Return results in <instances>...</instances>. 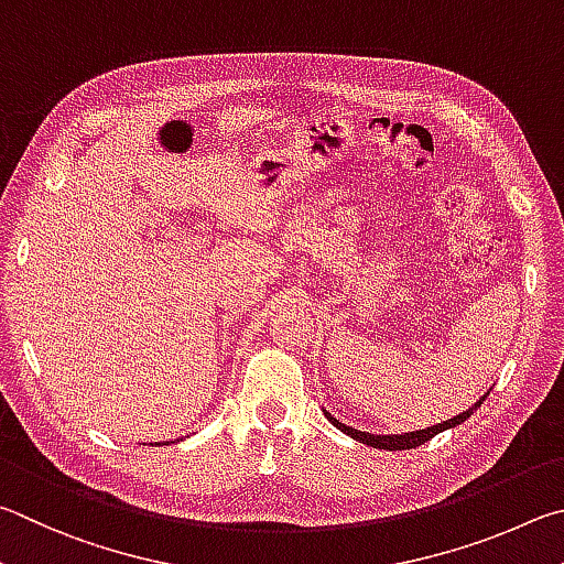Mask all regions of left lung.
<instances>
[{"instance_id":"1","label":"left lung","mask_w":564,"mask_h":564,"mask_svg":"<svg viewBox=\"0 0 564 564\" xmlns=\"http://www.w3.org/2000/svg\"><path fill=\"white\" fill-rule=\"evenodd\" d=\"M486 397H488V393H486ZM486 397H482V399L476 403V409L480 406L482 401H486ZM476 409H468L466 413H458V416H453V419H448V421H443V423H438V426H431V429H423V431H413V433H403V436H371V433H364V431H357V429H349L347 423H339L337 419L329 416V413H327V419L334 423V426H337V429H341L344 433H347V436L357 438V441H361V443H367V446L383 448V451H406V448H416V446H421V443L431 441V438L436 436V433H441V431L458 426V423L466 421V419L470 416V413L476 411Z\"/></svg>"}]
</instances>
